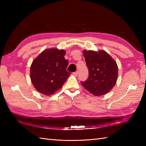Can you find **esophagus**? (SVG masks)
<instances>
[{
	"instance_id": "obj_1",
	"label": "esophagus",
	"mask_w": 146,
	"mask_h": 146,
	"mask_svg": "<svg viewBox=\"0 0 146 146\" xmlns=\"http://www.w3.org/2000/svg\"><path fill=\"white\" fill-rule=\"evenodd\" d=\"M73 75L75 76H77L78 75V71H75V72H74V73H73Z\"/></svg>"
}]
</instances>
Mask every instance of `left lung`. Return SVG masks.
<instances>
[{
  "instance_id": "8db88e82",
  "label": "left lung",
  "mask_w": 146,
  "mask_h": 146,
  "mask_svg": "<svg viewBox=\"0 0 146 146\" xmlns=\"http://www.w3.org/2000/svg\"><path fill=\"white\" fill-rule=\"evenodd\" d=\"M83 55L89 71L87 80L81 82L86 90L95 96H102L110 92L115 85L118 66L106 51L83 50Z\"/></svg>"
}]
</instances>
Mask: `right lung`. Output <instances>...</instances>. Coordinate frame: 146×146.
Wrapping results in <instances>:
<instances>
[{
  "mask_svg": "<svg viewBox=\"0 0 146 146\" xmlns=\"http://www.w3.org/2000/svg\"><path fill=\"white\" fill-rule=\"evenodd\" d=\"M66 51L57 48L46 49L33 60L30 76L35 88L45 95L60 90L70 75L66 71L68 61L64 59Z\"/></svg>",
  "mask_w": 146,
  "mask_h": 146,
  "instance_id": "add662e5",
  "label": "right lung"
}]
</instances>
